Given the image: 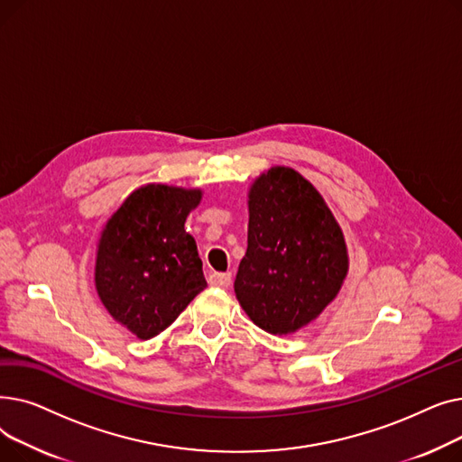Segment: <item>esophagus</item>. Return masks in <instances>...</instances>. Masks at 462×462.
Here are the masks:
<instances>
[{"label":"esophagus","instance_id":"obj_1","mask_svg":"<svg viewBox=\"0 0 462 462\" xmlns=\"http://www.w3.org/2000/svg\"><path fill=\"white\" fill-rule=\"evenodd\" d=\"M208 282L211 286H218V288H228L232 284V273H211L208 277Z\"/></svg>","mask_w":462,"mask_h":462}]
</instances>
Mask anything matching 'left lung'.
<instances>
[{
  "instance_id": "1",
  "label": "left lung",
  "mask_w": 462,
  "mask_h": 462,
  "mask_svg": "<svg viewBox=\"0 0 462 462\" xmlns=\"http://www.w3.org/2000/svg\"><path fill=\"white\" fill-rule=\"evenodd\" d=\"M348 272L341 228L320 192L292 168L275 166L249 192L247 253L234 290L262 329L292 333L337 296Z\"/></svg>"
}]
</instances>
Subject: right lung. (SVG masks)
<instances>
[{"label": "right lung", "instance_id": "add662e5", "mask_svg": "<svg viewBox=\"0 0 462 462\" xmlns=\"http://www.w3.org/2000/svg\"><path fill=\"white\" fill-rule=\"evenodd\" d=\"M200 199L197 189L145 185L103 230L97 292L112 317L143 341L164 331L208 286L197 244L185 232Z\"/></svg>", "mask_w": 462, "mask_h": 462}]
</instances>
